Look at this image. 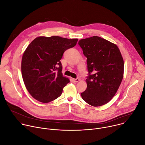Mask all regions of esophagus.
I'll return each mask as SVG.
<instances>
[{
    "instance_id": "34e87169",
    "label": "esophagus",
    "mask_w": 145,
    "mask_h": 145,
    "mask_svg": "<svg viewBox=\"0 0 145 145\" xmlns=\"http://www.w3.org/2000/svg\"><path fill=\"white\" fill-rule=\"evenodd\" d=\"M72 80H73V82L74 83H76V82H78L80 81V79H79V78H73Z\"/></svg>"
}]
</instances>
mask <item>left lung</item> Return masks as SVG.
Wrapping results in <instances>:
<instances>
[{
  "label": "left lung",
  "instance_id": "8db88e82",
  "mask_svg": "<svg viewBox=\"0 0 145 145\" xmlns=\"http://www.w3.org/2000/svg\"><path fill=\"white\" fill-rule=\"evenodd\" d=\"M78 45L87 58V87L83 99L93 106L108 103L116 94L123 78L124 61L114 43L99 36L81 39Z\"/></svg>",
  "mask_w": 145,
  "mask_h": 145
}]
</instances>
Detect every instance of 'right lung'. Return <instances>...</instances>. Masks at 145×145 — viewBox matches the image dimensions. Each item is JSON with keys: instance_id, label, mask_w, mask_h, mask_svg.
I'll use <instances>...</instances> for the list:
<instances>
[{"instance_id": "1", "label": "right lung", "mask_w": 145, "mask_h": 145, "mask_svg": "<svg viewBox=\"0 0 145 145\" xmlns=\"http://www.w3.org/2000/svg\"><path fill=\"white\" fill-rule=\"evenodd\" d=\"M77 40L58 36H40L27 47L22 58L21 72L26 88L35 99L48 103L61 96L70 81L63 76L60 60Z\"/></svg>"}]
</instances>
